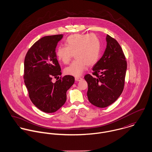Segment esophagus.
<instances>
[{
    "mask_svg": "<svg viewBox=\"0 0 152 152\" xmlns=\"http://www.w3.org/2000/svg\"><path fill=\"white\" fill-rule=\"evenodd\" d=\"M75 81H81V80H83V78H82L81 77H77L75 78Z\"/></svg>",
    "mask_w": 152,
    "mask_h": 152,
    "instance_id": "esophagus-1",
    "label": "esophagus"
}]
</instances>
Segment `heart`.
<instances>
[{
	"instance_id": "b5f03b06",
	"label": "heart",
	"mask_w": 152,
	"mask_h": 152,
	"mask_svg": "<svg viewBox=\"0 0 152 152\" xmlns=\"http://www.w3.org/2000/svg\"><path fill=\"white\" fill-rule=\"evenodd\" d=\"M66 46H60L56 51L57 58L63 63H69L73 54L75 60L65 68L67 75L79 77L86 69L87 65H95L98 61L101 44L94 34H75L68 36Z\"/></svg>"
}]
</instances>
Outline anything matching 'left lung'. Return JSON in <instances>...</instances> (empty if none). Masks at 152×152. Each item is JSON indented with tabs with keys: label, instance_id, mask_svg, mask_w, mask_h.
<instances>
[{
	"label": "left lung",
	"instance_id": "obj_1",
	"mask_svg": "<svg viewBox=\"0 0 152 152\" xmlns=\"http://www.w3.org/2000/svg\"><path fill=\"white\" fill-rule=\"evenodd\" d=\"M107 48L101 59L93 66L92 76L85 75L87 96L92 105L105 108L121 95L125 85L127 63L118 42L107 34Z\"/></svg>",
	"mask_w": 152,
	"mask_h": 152
}]
</instances>
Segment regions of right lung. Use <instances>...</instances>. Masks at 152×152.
Wrapping results in <instances>:
<instances>
[{
  "instance_id": "1",
  "label": "right lung",
  "mask_w": 152,
  "mask_h": 152,
  "mask_svg": "<svg viewBox=\"0 0 152 152\" xmlns=\"http://www.w3.org/2000/svg\"><path fill=\"white\" fill-rule=\"evenodd\" d=\"M63 34L45 36L28 50L24 59V79L33 104L45 113L56 112L64 104L66 92L75 81L72 75H65L52 82L53 77L61 75L56 48Z\"/></svg>"
}]
</instances>
